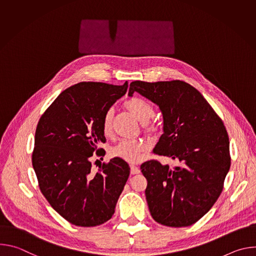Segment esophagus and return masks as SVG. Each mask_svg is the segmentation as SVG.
<instances>
[{
    "label": "esophagus",
    "mask_w": 256,
    "mask_h": 256,
    "mask_svg": "<svg viewBox=\"0 0 256 256\" xmlns=\"http://www.w3.org/2000/svg\"><path fill=\"white\" fill-rule=\"evenodd\" d=\"M140 172V168L134 166V165H130V174H138Z\"/></svg>",
    "instance_id": "esophagus-1"
}]
</instances>
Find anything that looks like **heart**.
Masks as SVG:
<instances>
[{
    "label": "heart",
    "instance_id": "heart-1",
    "mask_svg": "<svg viewBox=\"0 0 256 256\" xmlns=\"http://www.w3.org/2000/svg\"><path fill=\"white\" fill-rule=\"evenodd\" d=\"M124 107L134 118L142 122V130L149 136H156L160 132V124L151 120L154 116V108L151 103L140 98H132L124 103ZM114 110L112 108L107 109L102 118V130L105 136H110L112 132ZM146 146L142 140L138 138H124L122 140L112 149V156L120 158L124 161L136 163L138 162Z\"/></svg>",
    "mask_w": 256,
    "mask_h": 256
}]
</instances>
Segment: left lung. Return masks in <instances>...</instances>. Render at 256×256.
<instances>
[{
    "label": "left lung",
    "mask_w": 256,
    "mask_h": 256,
    "mask_svg": "<svg viewBox=\"0 0 256 256\" xmlns=\"http://www.w3.org/2000/svg\"><path fill=\"white\" fill-rule=\"evenodd\" d=\"M134 92L157 104L163 114L164 134L153 153L180 162L172 170L157 160L140 165L151 216L164 226H190L223 190L231 165L227 130L204 96L184 81H134L128 96Z\"/></svg>",
    "instance_id": "obj_1"
}]
</instances>
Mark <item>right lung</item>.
<instances>
[{"label": "right lung", "instance_id": "1", "mask_svg": "<svg viewBox=\"0 0 256 256\" xmlns=\"http://www.w3.org/2000/svg\"><path fill=\"white\" fill-rule=\"evenodd\" d=\"M128 84L81 82L62 91L36 126L32 165L42 194L70 224L96 227L110 220L130 175L128 164L114 158L95 172L91 157L106 138L102 118Z\"/></svg>", "mask_w": 256, "mask_h": 256}]
</instances>
